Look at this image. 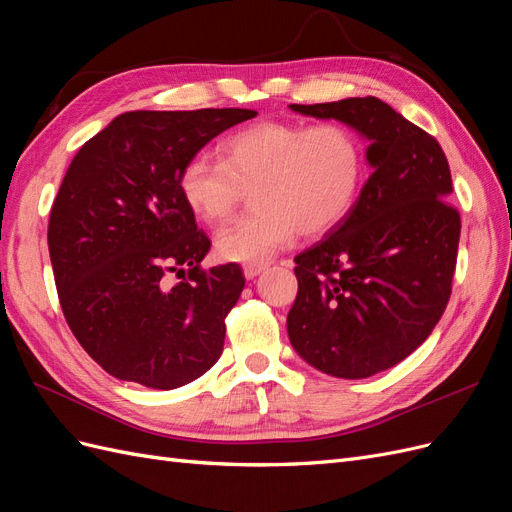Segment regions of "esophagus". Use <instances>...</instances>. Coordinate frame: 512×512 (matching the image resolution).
<instances>
[{"label":"esophagus","mask_w":512,"mask_h":512,"mask_svg":"<svg viewBox=\"0 0 512 512\" xmlns=\"http://www.w3.org/2000/svg\"><path fill=\"white\" fill-rule=\"evenodd\" d=\"M265 269H267V265H245L243 267V275L247 277V280H254V277L260 275Z\"/></svg>","instance_id":"obj_1"}]
</instances>
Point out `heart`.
<instances>
[{"instance_id": "1", "label": "heart", "mask_w": 512, "mask_h": 512, "mask_svg": "<svg viewBox=\"0 0 512 512\" xmlns=\"http://www.w3.org/2000/svg\"><path fill=\"white\" fill-rule=\"evenodd\" d=\"M218 153L185 164L179 190L196 218L220 224L253 188L252 211L215 235L218 254L241 265H267L299 232L337 226L365 175L361 136L342 123L262 121L224 138Z\"/></svg>"}]
</instances>
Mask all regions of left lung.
Here are the masks:
<instances>
[{
  "label": "left lung",
  "instance_id": "obj_1",
  "mask_svg": "<svg viewBox=\"0 0 512 512\" xmlns=\"http://www.w3.org/2000/svg\"><path fill=\"white\" fill-rule=\"evenodd\" d=\"M290 108L369 141L371 175L354 207L294 258L299 292L286 320L303 361L335 378H369L421 346L451 299L461 232L446 200L451 168L436 138L374 96Z\"/></svg>",
  "mask_w": 512,
  "mask_h": 512
}]
</instances>
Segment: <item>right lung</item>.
Masks as SVG:
<instances>
[{
  "instance_id": "1",
  "label": "right lung",
  "mask_w": 512,
  "mask_h": 512,
  "mask_svg": "<svg viewBox=\"0 0 512 512\" xmlns=\"http://www.w3.org/2000/svg\"><path fill=\"white\" fill-rule=\"evenodd\" d=\"M250 108L130 111L79 149L49 220L55 286L70 331L104 371L170 391L218 363L245 277L200 269L211 241L179 190L183 166ZM168 272L188 274L175 287Z\"/></svg>"
}]
</instances>
